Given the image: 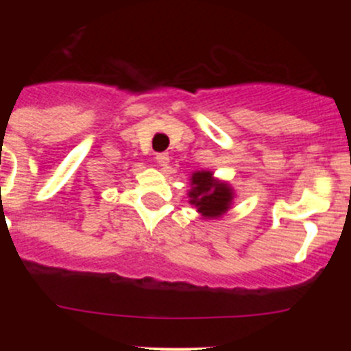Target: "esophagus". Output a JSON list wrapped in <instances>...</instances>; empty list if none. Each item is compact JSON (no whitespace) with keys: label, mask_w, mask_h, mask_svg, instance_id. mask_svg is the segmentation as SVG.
<instances>
[{"label":"esophagus","mask_w":351,"mask_h":351,"mask_svg":"<svg viewBox=\"0 0 351 351\" xmlns=\"http://www.w3.org/2000/svg\"><path fill=\"white\" fill-rule=\"evenodd\" d=\"M156 162H158L159 166H168V162H169V156H168V153H159V154H156Z\"/></svg>","instance_id":"34e87169"}]
</instances>
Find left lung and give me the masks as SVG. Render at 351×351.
<instances>
[{"mask_svg": "<svg viewBox=\"0 0 351 351\" xmlns=\"http://www.w3.org/2000/svg\"><path fill=\"white\" fill-rule=\"evenodd\" d=\"M190 182V204L195 205L202 217L217 219L229 210L234 192L228 183L215 180L212 171H195Z\"/></svg>", "mask_w": 351, "mask_h": 351, "instance_id": "left-lung-1", "label": "left lung"}]
</instances>
